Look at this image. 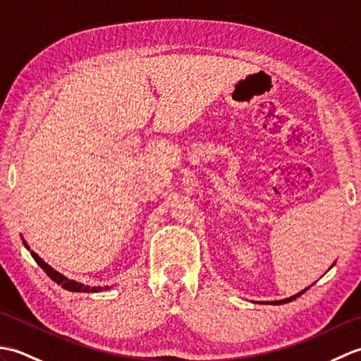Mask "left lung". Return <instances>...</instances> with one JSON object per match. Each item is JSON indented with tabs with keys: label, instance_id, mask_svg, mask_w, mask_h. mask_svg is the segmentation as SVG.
<instances>
[{
	"label": "left lung",
	"instance_id": "8db88e82",
	"mask_svg": "<svg viewBox=\"0 0 361 361\" xmlns=\"http://www.w3.org/2000/svg\"><path fill=\"white\" fill-rule=\"evenodd\" d=\"M335 264V262H334ZM334 264H332V267H334ZM331 267V268H332ZM312 286H313V283H312ZM312 286H309L307 288H310ZM307 288H304V290H301V291H298V293L296 295H293V296H290V298H286V299H281V301H270V304H286V302H290V301H293V299H296L298 296H301L302 293H304V291L305 290H307Z\"/></svg>",
	"mask_w": 361,
	"mask_h": 361
}]
</instances>
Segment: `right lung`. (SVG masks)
<instances>
[{
    "mask_svg": "<svg viewBox=\"0 0 361 361\" xmlns=\"http://www.w3.org/2000/svg\"><path fill=\"white\" fill-rule=\"evenodd\" d=\"M21 240H23V243H25V247H26V250L27 251H30V248H29V245H27V242L23 239V235H21ZM30 255H32V257L35 259V262L40 265L43 270H44V273L49 276V278L54 281V282H57L59 286H62L65 290H68V291H83V293H96V291H104V290H109V288H111V287H109V286H105V287H90V286H85V283H82V282H78V281H74V279H70V278H66L65 274H62L60 271H57V270H54V268L51 267V265H48L44 262V260L37 255V252H34V251H30Z\"/></svg>",
    "mask_w": 361,
    "mask_h": 361,
    "instance_id": "add662e5",
    "label": "right lung"
}]
</instances>
